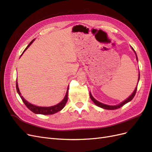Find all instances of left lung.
Returning a JSON list of instances; mask_svg holds the SVG:
<instances>
[{"label": "left lung", "mask_w": 152, "mask_h": 152, "mask_svg": "<svg viewBox=\"0 0 152 152\" xmlns=\"http://www.w3.org/2000/svg\"><path fill=\"white\" fill-rule=\"evenodd\" d=\"M132 50H133V51L134 52V53H135L136 55V60L137 61H138V59H137V55H136V51H134V50L133 49V48L131 47ZM138 81H137V86L135 88V89H134V90L133 91V92L132 93V94L130 95V96L127 98L126 99H125V101H122V102H120V104H116V105H107V104H103L101 102H99L98 101H97L96 99H95L93 96L92 94H91V92H90V99H92V101L94 102V103L95 104V105L100 107L101 108H103V109H105V110H116V109H118V108L122 107L124 105H125V104L128 103L129 102L131 101L132 100V99L134 98V97L136 95V90H137V85H138V83H139V81H140V72H139V75H138Z\"/></svg>", "instance_id": "8db88e82"}]
</instances>
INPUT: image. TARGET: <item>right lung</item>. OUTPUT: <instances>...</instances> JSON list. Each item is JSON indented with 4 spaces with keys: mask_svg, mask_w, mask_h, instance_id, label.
Returning a JSON list of instances; mask_svg holds the SVG:
<instances>
[{
    "mask_svg": "<svg viewBox=\"0 0 152 152\" xmlns=\"http://www.w3.org/2000/svg\"><path fill=\"white\" fill-rule=\"evenodd\" d=\"M36 39H34L30 42L28 45L27 46V48L25 49V50L23 51L22 55L24 52L28 49V48L32 45V43ZM20 56V57H21ZM16 90H17V92L19 94L20 97H21V100L23 101V103L25 104V106H27L28 109L32 111L33 113H34L35 114H40V115H53L56 113H57L60 111H61L63 108L64 107V106H66V102L68 100V91H69V86L67 87V92L66 94V95H65L64 98L63 99V100L59 102L58 104L54 106H48V107H42V106H36V105H34L28 102L27 100H25V99H24V97L21 95L20 92V90L18 88V81H17V79H16Z\"/></svg>",
    "mask_w": 152,
    "mask_h": 152,
    "instance_id": "obj_1",
    "label": "right lung"
}]
</instances>
